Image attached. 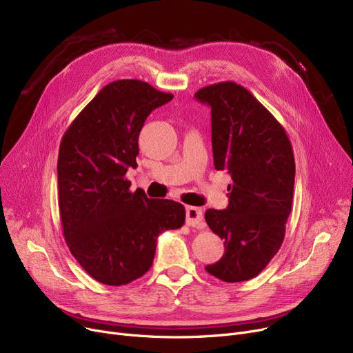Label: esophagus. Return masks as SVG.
<instances>
[{
	"label": "esophagus",
	"instance_id": "34e87169",
	"mask_svg": "<svg viewBox=\"0 0 353 353\" xmlns=\"http://www.w3.org/2000/svg\"><path fill=\"white\" fill-rule=\"evenodd\" d=\"M186 223L192 228L205 229L206 223H205V219H203V210L200 208L189 206L186 209Z\"/></svg>",
	"mask_w": 353,
	"mask_h": 353
}]
</instances>
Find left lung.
<instances>
[{"label":"left lung","mask_w":353,"mask_h":353,"mask_svg":"<svg viewBox=\"0 0 353 353\" xmlns=\"http://www.w3.org/2000/svg\"><path fill=\"white\" fill-rule=\"evenodd\" d=\"M194 97L212 108L214 167L228 170L233 181L229 206L205 214L225 240V254L206 270L229 283L249 281L283 242L294 186L292 144L282 124L242 85L217 83Z\"/></svg>","instance_id":"1"}]
</instances>
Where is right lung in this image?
<instances>
[{
  "label": "right lung",
  "mask_w": 353,
  "mask_h": 353,
  "mask_svg": "<svg viewBox=\"0 0 353 353\" xmlns=\"http://www.w3.org/2000/svg\"><path fill=\"white\" fill-rule=\"evenodd\" d=\"M173 99L140 80H117L100 90L63 136L57 174L65 243L100 283L121 286L153 265L157 237L184 223V206L130 192L139 134L147 116Z\"/></svg>",
  "instance_id": "add662e5"
}]
</instances>
